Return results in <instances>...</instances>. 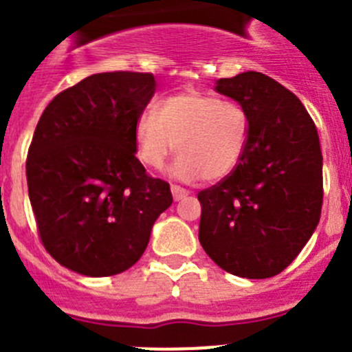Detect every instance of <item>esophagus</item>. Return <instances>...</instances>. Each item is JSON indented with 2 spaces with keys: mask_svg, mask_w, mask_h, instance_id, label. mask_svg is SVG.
Listing matches in <instances>:
<instances>
[{
  "mask_svg": "<svg viewBox=\"0 0 352 352\" xmlns=\"http://www.w3.org/2000/svg\"><path fill=\"white\" fill-rule=\"evenodd\" d=\"M170 192H173L174 201H182L183 197H186V195H188V190H185V188H182V186H178V185H170Z\"/></svg>",
  "mask_w": 352,
  "mask_h": 352,
  "instance_id": "34e87169",
  "label": "esophagus"
}]
</instances>
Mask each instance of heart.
I'll return each instance as SVG.
<instances>
[{"mask_svg":"<svg viewBox=\"0 0 352 352\" xmlns=\"http://www.w3.org/2000/svg\"><path fill=\"white\" fill-rule=\"evenodd\" d=\"M248 138L245 109L206 93L167 95L144 111L133 125L138 158L149 169H162L176 151L173 174L182 182H220L236 169Z\"/></svg>","mask_w":352,"mask_h":352,"instance_id":"b5f03b06","label":"heart"}]
</instances>
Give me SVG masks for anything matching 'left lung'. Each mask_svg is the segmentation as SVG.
I'll return each instance as SVG.
<instances>
[{
    "label": "left lung",
    "instance_id": "8db88e82",
    "mask_svg": "<svg viewBox=\"0 0 352 352\" xmlns=\"http://www.w3.org/2000/svg\"><path fill=\"white\" fill-rule=\"evenodd\" d=\"M214 89L245 109L248 138L236 169L197 194L199 241L227 273L270 278L296 259L321 219L319 135L300 98L261 72L219 79Z\"/></svg>",
    "mask_w": 352,
    "mask_h": 352
}]
</instances>
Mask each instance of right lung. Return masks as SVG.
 <instances>
[{
  "instance_id": "right-lung-1",
  "label": "right lung",
  "mask_w": 352,
  "mask_h": 352,
  "mask_svg": "<svg viewBox=\"0 0 352 352\" xmlns=\"http://www.w3.org/2000/svg\"><path fill=\"white\" fill-rule=\"evenodd\" d=\"M155 88L153 74H95L56 95L40 116L28 194L43 247L72 272L129 270L173 204L169 183L146 173L133 144V125Z\"/></svg>"
}]
</instances>
